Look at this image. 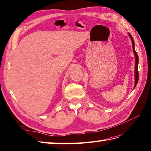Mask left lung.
I'll list each match as a JSON object with an SVG mask.
<instances>
[{"instance_id":"8db88e82","label":"left lung","mask_w":151,"mask_h":151,"mask_svg":"<svg viewBox=\"0 0 151 151\" xmlns=\"http://www.w3.org/2000/svg\"><path fill=\"white\" fill-rule=\"evenodd\" d=\"M129 37H130L131 40L132 41V50H133V52H134V55L135 57V66H134V79H135V82H134V89L135 88V87L136 86L138 82V54L136 53V52L135 51V48H134V41L133 40V38L131 36V35L130 33H128Z\"/></svg>"}]
</instances>
